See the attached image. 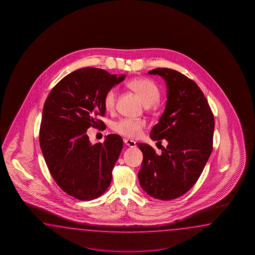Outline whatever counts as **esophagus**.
I'll return each mask as SVG.
<instances>
[{"label": "esophagus", "instance_id": "1", "mask_svg": "<svg viewBox=\"0 0 255 255\" xmlns=\"http://www.w3.org/2000/svg\"><path fill=\"white\" fill-rule=\"evenodd\" d=\"M123 140H124L125 145H127L128 146H130V147L135 146V142L134 140H131V139H128V138H124Z\"/></svg>", "mask_w": 255, "mask_h": 255}]
</instances>
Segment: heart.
Here are the masks:
<instances>
[{"label":"heart","instance_id":"heart-1","mask_svg":"<svg viewBox=\"0 0 255 255\" xmlns=\"http://www.w3.org/2000/svg\"><path fill=\"white\" fill-rule=\"evenodd\" d=\"M128 87L141 98L142 102L146 107L159 101L161 92L157 84L148 78H134L128 83ZM118 90L116 87H112L105 93L103 98L104 109L111 112L114 110L117 104ZM146 124L142 120H132L128 119L115 121L111 125V128L117 134L124 135L126 137H136L140 135L142 130L145 128Z\"/></svg>","mask_w":255,"mask_h":255}]
</instances>
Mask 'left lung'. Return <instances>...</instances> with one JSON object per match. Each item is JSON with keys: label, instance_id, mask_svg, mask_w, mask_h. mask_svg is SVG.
Returning <instances> with one entry per match:
<instances>
[{"label": "left lung", "instance_id": "1", "mask_svg": "<svg viewBox=\"0 0 255 255\" xmlns=\"http://www.w3.org/2000/svg\"><path fill=\"white\" fill-rule=\"evenodd\" d=\"M149 75L162 76L168 88L167 103L153 140L168 141L157 155L151 146L137 143L143 153L138 172L141 188L160 201L179 198L194 186L212 151L214 117L201 88L178 71L156 68Z\"/></svg>", "mask_w": 255, "mask_h": 255}]
</instances>
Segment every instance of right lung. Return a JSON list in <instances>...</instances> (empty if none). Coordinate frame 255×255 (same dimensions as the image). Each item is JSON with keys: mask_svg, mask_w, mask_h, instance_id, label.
I'll return each mask as SVG.
<instances>
[{"mask_svg": "<svg viewBox=\"0 0 255 255\" xmlns=\"http://www.w3.org/2000/svg\"><path fill=\"white\" fill-rule=\"evenodd\" d=\"M126 76L85 67L58 82L43 106L39 141L44 160L56 184L80 201L102 195L110 185L112 170L123 148L121 136L110 134L92 145L90 128H105V93Z\"/></svg>", "mask_w": 255, "mask_h": 255, "instance_id": "obj_1", "label": "right lung"}]
</instances>
